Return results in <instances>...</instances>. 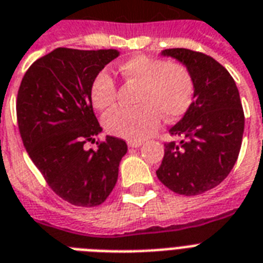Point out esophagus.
Wrapping results in <instances>:
<instances>
[{
    "mask_svg": "<svg viewBox=\"0 0 263 263\" xmlns=\"http://www.w3.org/2000/svg\"><path fill=\"white\" fill-rule=\"evenodd\" d=\"M127 145H129L130 147H140L141 145H142V141H129Z\"/></svg>",
    "mask_w": 263,
    "mask_h": 263,
    "instance_id": "34e87169",
    "label": "esophagus"
}]
</instances>
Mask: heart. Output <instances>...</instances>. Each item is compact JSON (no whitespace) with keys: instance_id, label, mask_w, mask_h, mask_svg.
<instances>
[{"instance_id":"obj_1","label":"heart","mask_w":263,"mask_h":263,"mask_svg":"<svg viewBox=\"0 0 263 263\" xmlns=\"http://www.w3.org/2000/svg\"><path fill=\"white\" fill-rule=\"evenodd\" d=\"M126 80L140 84L136 107H119L105 118L108 133L130 141L145 140L156 129L161 116L165 119L181 117L192 103L195 83L192 73L181 63L134 55L119 64ZM117 84L107 69H102L91 82L90 97L95 108L108 111L116 105Z\"/></svg>"}]
</instances>
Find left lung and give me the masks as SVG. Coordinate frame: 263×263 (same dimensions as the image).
Instances as JSON below:
<instances>
[{
    "label": "left lung",
    "instance_id": "left-lung-1",
    "mask_svg": "<svg viewBox=\"0 0 263 263\" xmlns=\"http://www.w3.org/2000/svg\"><path fill=\"white\" fill-rule=\"evenodd\" d=\"M194 78L195 94L184 117L169 129L180 142L165 144L158 180L176 194L195 196L229 176L239 155L245 114L229 71L211 56L185 48L164 49Z\"/></svg>",
    "mask_w": 263,
    "mask_h": 263
}]
</instances>
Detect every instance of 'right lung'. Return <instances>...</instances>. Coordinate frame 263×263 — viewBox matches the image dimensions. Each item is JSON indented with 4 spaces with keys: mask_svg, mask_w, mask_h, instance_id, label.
<instances>
[{
    "mask_svg": "<svg viewBox=\"0 0 263 263\" xmlns=\"http://www.w3.org/2000/svg\"><path fill=\"white\" fill-rule=\"evenodd\" d=\"M117 49L56 48L37 59L17 94V122L23 144L51 190L78 207H97L111 194L127 145L107 136L86 149L102 132L92 110L91 82Z\"/></svg>",
    "mask_w": 263,
    "mask_h": 263,
    "instance_id": "1",
    "label": "right lung"
}]
</instances>
